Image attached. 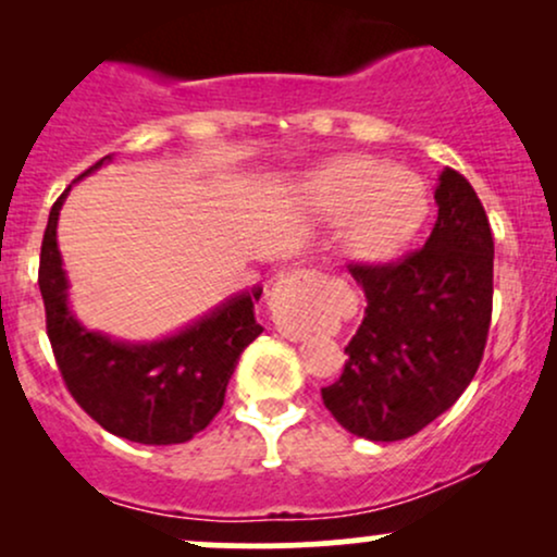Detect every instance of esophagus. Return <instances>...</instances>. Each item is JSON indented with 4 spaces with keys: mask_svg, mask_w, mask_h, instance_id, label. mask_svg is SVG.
<instances>
[{
    "mask_svg": "<svg viewBox=\"0 0 557 557\" xmlns=\"http://www.w3.org/2000/svg\"><path fill=\"white\" fill-rule=\"evenodd\" d=\"M314 280H319V272H314V270H298V272H287L285 277H283V283H314ZM272 306L280 311V314H277L280 332H283L287 341H300V337H304V327H298L296 322H290V319L283 314V309H280L277 304H272Z\"/></svg>",
    "mask_w": 557,
    "mask_h": 557,
    "instance_id": "esophagus-1",
    "label": "esophagus"
}]
</instances>
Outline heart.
I'll list each match as a JSON object with an SVG mask.
<instances>
[{"label":"heart","instance_id":"heart-1","mask_svg":"<svg viewBox=\"0 0 557 557\" xmlns=\"http://www.w3.org/2000/svg\"><path fill=\"white\" fill-rule=\"evenodd\" d=\"M300 198L322 220H345V243L361 259L393 257L426 214V190L417 175L359 154L311 170L300 183Z\"/></svg>","mask_w":557,"mask_h":557}]
</instances>
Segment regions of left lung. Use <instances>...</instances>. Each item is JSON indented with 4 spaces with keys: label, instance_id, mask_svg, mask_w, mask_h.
Instances as JSON below:
<instances>
[{
    "label": "left lung",
    "instance_id": "left-lung-1",
    "mask_svg": "<svg viewBox=\"0 0 557 557\" xmlns=\"http://www.w3.org/2000/svg\"><path fill=\"white\" fill-rule=\"evenodd\" d=\"M437 222L424 248L389 264H350L363 322L345 345L341 380L322 387L327 411L356 437L406 440L453 406L474 380L492 319L490 220L476 190L443 170Z\"/></svg>",
    "mask_w": 557,
    "mask_h": 557
}]
</instances>
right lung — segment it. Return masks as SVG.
Segmentation results:
<instances>
[{
	"label": "right lung",
	"mask_w": 557,
	"mask_h": 557,
	"mask_svg": "<svg viewBox=\"0 0 557 557\" xmlns=\"http://www.w3.org/2000/svg\"><path fill=\"white\" fill-rule=\"evenodd\" d=\"M110 159H99L81 177ZM67 190L49 212L38 261L47 335L62 380L107 432L140 445L188 443L220 413L243 348L264 330L253 317L261 287L225 300L164 341L120 343L86 330L67 306V277L57 248V216Z\"/></svg>",
	"instance_id": "add662e5"
}]
</instances>
